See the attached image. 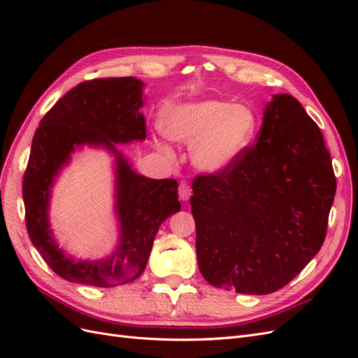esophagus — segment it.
Here are the masks:
<instances>
[{"instance_id":"1","label":"esophagus","mask_w":358,"mask_h":358,"mask_svg":"<svg viewBox=\"0 0 358 358\" xmlns=\"http://www.w3.org/2000/svg\"><path fill=\"white\" fill-rule=\"evenodd\" d=\"M191 197V188L187 182H182L179 185V199L182 201H188Z\"/></svg>"}]
</instances>
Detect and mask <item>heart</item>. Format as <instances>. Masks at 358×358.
<instances>
[{"instance_id": "b5f03b06", "label": "heart", "mask_w": 358, "mask_h": 358, "mask_svg": "<svg viewBox=\"0 0 358 358\" xmlns=\"http://www.w3.org/2000/svg\"><path fill=\"white\" fill-rule=\"evenodd\" d=\"M161 133L183 145H192V164L206 175H221L231 169L254 142L258 119L246 104L218 99L176 103L164 110ZM170 155L167 145L158 143Z\"/></svg>"}]
</instances>
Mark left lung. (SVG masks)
I'll return each instance as SVG.
<instances>
[{"mask_svg":"<svg viewBox=\"0 0 358 358\" xmlns=\"http://www.w3.org/2000/svg\"><path fill=\"white\" fill-rule=\"evenodd\" d=\"M197 263L213 287L263 296L318 254L336 194L318 125L289 94L263 112L257 145L221 175L192 182Z\"/></svg>","mask_w":358,"mask_h":358,"instance_id":"1","label":"left lung"}]
</instances>
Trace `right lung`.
I'll return each instance as SVG.
<instances>
[{
  "label": "right lung",
  "mask_w": 358,
  "mask_h": 358,
  "mask_svg": "<svg viewBox=\"0 0 358 358\" xmlns=\"http://www.w3.org/2000/svg\"><path fill=\"white\" fill-rule=\"evenodd\" d=\"M145 83L136 78L83 82L41 119L32 138L22 196L29 239L58 276L92 287H116L143 273L159 225L180 210L178 182L150 179L131 167L116 145L143 142ZM83 147L114 157L118 243L110 256L76 259L59 248L50 229L51 189L71 157Z\"/></svg>",
  "instance_id": "obj_1"
}]
</instances>
